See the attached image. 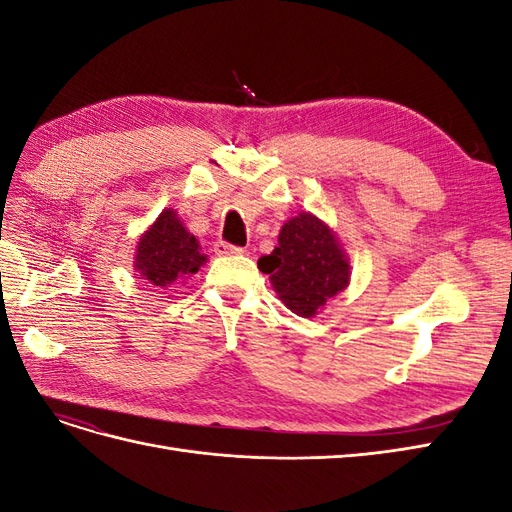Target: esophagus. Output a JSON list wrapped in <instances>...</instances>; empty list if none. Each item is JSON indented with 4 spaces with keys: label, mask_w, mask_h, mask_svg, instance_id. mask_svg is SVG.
<instances>
[{
    "label": "esophagus",
    "mask_w": 512,
    "mask_h": 512,
    "mask_svg": "<svg viewBox=\"0 0 512 512\" xmlns=\"http://www.w3.org/2000/svg\"><path fill=\"white\" fill-rule=\"evenodd\" d=\"M213 252L218 256H235V254H243L245 250L241 245H232V243H226V241H218L213 247Z\"/></svg>",
    "instance_id": "esophagus-1"
}]
</instances>
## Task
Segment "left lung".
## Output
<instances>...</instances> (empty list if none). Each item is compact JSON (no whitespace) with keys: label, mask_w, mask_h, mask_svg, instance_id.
<instances>
[{"label":"left lung","mask_w":512,"mask_h":512,"mask_svg":"<svg viewBox=\"0 0 512 512\" xmlns=\"http://www.w3.org/2000/svg\"><path fill=\"white\" fill-rule=\"evenodd\" d=\"M280 245L271 256L258 260L262 273H271V284L280 299L297 316L312 318L350 277V265L327 224L309 213H299L284 224Z\"/></svg>","instance_id":"left-lung-1"}]
</instances>
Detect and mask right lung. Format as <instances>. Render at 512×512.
Returning <instances> with one entry per match:
<instances>
[{"instance_id": "add662e5", "label": "right lung", "mask_w": 512, "mask_h": 512, "mask_svg": "<svg viewBox=\"0 0 512 512\" xmlns=\"http://www.w3.org/2000/svg\"><path fill=\"white\" fill-rule=\"evenodd\" d=\"M205 260L207 256L200 252L196 237L183 228L173 209H166L138 241L134 267L141 273V280L166 288L177 277L196 273Z\"/></svg>"}]
</instances>
